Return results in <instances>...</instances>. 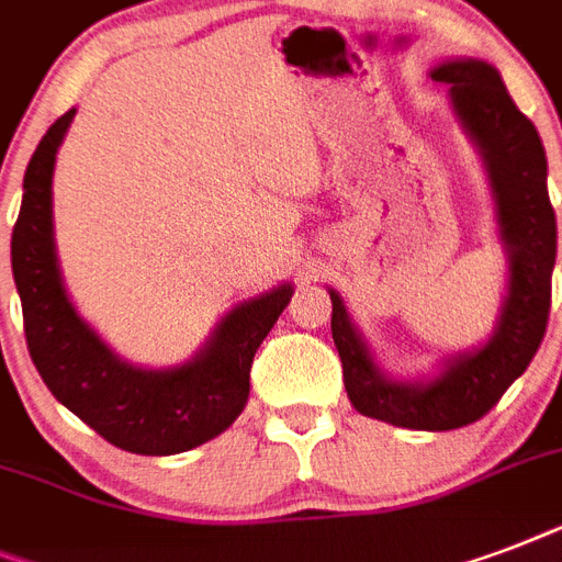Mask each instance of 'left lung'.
Returning a JSON list of instances; mask_svg holds the SVG:
<instances>
[{"mask_svg": "<svg viewBox=\"0 0 562 562\" xmlns=\"http://www.w3.org/2000/svg\"><path fill=\"white\" fill-rule=\"evenodd\" d=\"M449 83L463 131L479 145L496 198L498 236L507 254V297L484 347L458 352L431 382L384 375L368 344L333 297V341L344 364V387L359 414L414 431H452L487 414L525 373L549 326L551 271L558 259V221L549 201V162L531 119L516 108L496 66L458 57L431 69Z\"/></svg>", "mask_w": 562, "mask_h": 562, "instance_id": "8db88e82", "label": "left lung"}]
</instances>
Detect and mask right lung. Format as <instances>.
<instances>
[{"mask_svg":"<svg viewBox=\"0 0 562 562\" xmlns=\"http://www.w3.org/2000/svg\"><path fill=\"white\" fill-rule=\"evenodd\" d=\"M75 108L40 139L22 180L20 218L11 236L13 282L31 361L57 402L108 443L134 454H178L218 437L241 414L250 364L289 306V282L236 306L198 356L180 368H134L110 350L75 312L60 280L52 224L55 154Z\"/></svg>","mask_w":562,"mask_h":562,"instance_id":"right-lung-1","label":"right lung"}]
</instances>
